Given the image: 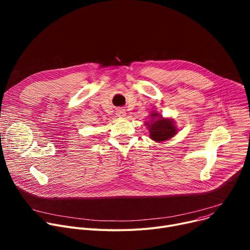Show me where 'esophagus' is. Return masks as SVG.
<instances>
[{"instance_id": "34e87169", "label": "esophagus", "mask_w": 250, "mask_h": 250, "mask_svg": "<svg viewBox=\"0 0 250 250\" xmlns=\"http://www.w3.org/2000/svg\"><path fill=\"white\" fill-rule=\"evenodd\" d=\"M116 114H117V116H121V117H123V116H125V109H118L117 111H116Z\"/></svg>"}]
</instances>
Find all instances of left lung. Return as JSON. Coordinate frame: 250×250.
<instances>
[{
    "mask_svg": "<svg viewBox=\"0 0 250 250\" xmlns=\"http://www.w3.org/2000/svg\"><path fill=\"white\" fill-rule=\"evenodd\" d=\"M152 117H158L156 121L152 118L150 123H146L148 125L150 138L156 142L166 141L176 135L177 128L174 125V122L169 118H162V115L159 113L153 112Z\"/></svg>",
    "mask_w": 250,
    "mask_h": 250,
    "instance_id": "obj_1",
    "label": "left lung"
}]
</instances>
